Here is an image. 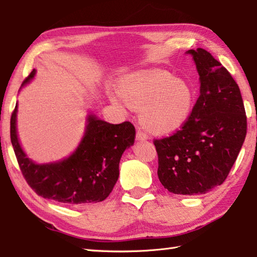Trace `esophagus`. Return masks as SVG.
Returning a JSON list of instances; mask_svg holds the SVG:
<instances>
[{
    "label": "esophagus",
    "instance_id": "34e87169",
    "mask_svg": "<svg viewBox=\"0 0 257 257\" xmlns=\"http://www.w3.org/2000/svg\"><path fill=\"white\" fill-rule=\"evenodd\" d=\"M136 139L138 142H144V141H147L148 139V135L145 134L142 130H138L137 134H136Z\"/></svg>",
    "mask_w": 257,
    "mask_h": 257
}]
</instances>
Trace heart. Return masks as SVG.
Returning a JSON list of instances; mask_svg holds the SVG:
<instances>
[{
    "instance_id": "b5f03b06",
    "label": "heart",
    "mask_w": 257,
    "mask_h": 257,
    "mask_svg": "<svg viewBox=\"0 0 257 257\" xmlns=\"http://www.w3.org/2000/svg\"><path fill=\"white\" fill-rule=\"evenodd\" d=\"M116 105L141 110L145 128L156 134H167L180 128L193 106V88L188 81L165 71L138 72L124 76L118 92L109 93Z\"/></svg>"
}]
</instances>
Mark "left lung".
<instances>
[{
    "label": "left lung",
    "mask_w": 257,
    "mask_h": 257,
    "mask_svg": "<svg viewBox=\"0 0 257 257\" xmlns=\"http://www.w3.org/2000/svg\"><path fill=\"white\" fill-rule=\"evenodd\" d=\"M200 94L181 130L156 139L157 175L174 194H204L221 185L244 144L247 121L240 90L229 72L202 48L190 49Z\"/></svg>",
    "instance_id": "obj_1"
}]
</instances>
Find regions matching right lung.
I'll list each match as a JSON object with an SVG mask.
<instances>
[{"label": "right lung", "mask_w": 257, "mask_h": 257, "mask_svg": "<svg viewBox=\"0 0 257 257\" xmlns=\"http://www.w3.org/2000/svg\"><path fill=\"white\" fill-rule=\"evenodd\" d=\"M30 73L20 88L36 76ZM18 103L11 116V143L27 183L35 192L66 206L103 201L119 177V163L125 149L135 143V127L125 121L112 124L88 111L80 144L71 155L59 161L36 163L28 157L19 141Z\"/></svg>", "instance_id": "add662e5"}]
</instances>
